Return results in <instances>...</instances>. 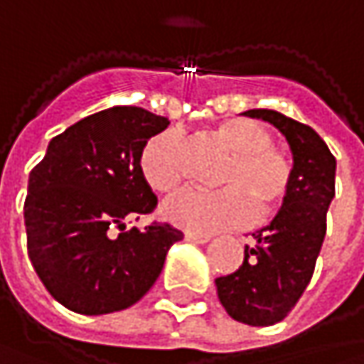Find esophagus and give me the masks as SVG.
<instances>
[{
  "label": "esophagus",
  "mask_w": 364,
  "mask_h": 364,
  "mask_svg": "<svg viewBox=\"0 0 364 364\" xmlns=\"http://www.w3.org/2000/svg\"><path fill=\"white\" fill-rule=\"evenodd\" d=\"M185 240H187V242H193V245H206V242L210 240V236H208V234H193V232H187V234H185Z\"/></svg>",
  "instance_id": "1"
}]
</instances>
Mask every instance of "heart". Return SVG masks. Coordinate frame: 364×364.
<instances>
[{
	"instance_id": "b5f03b06",
	"label": "heart",
	"mask_w": 364,
	"mask_h": 364,
	"mask_svg": "<svg viewBox=\"0 0 364 364\" xmlns=\"http://www.w3.org/2000/svg\"><path fill=\"white\" fill-rule=\"evenodd\" d=\"M213 139L232 154L217 179L223 189L181 187L162 202V217L189 232L238 228L251 219V203L265 215L282 202L291 185V166L272 147V134L261 124L232 117L215 126ZM139 168L151 189H173L183 177L181 132L168 128L151 136L141 151Z\"/></svg>"
}]
</instances>
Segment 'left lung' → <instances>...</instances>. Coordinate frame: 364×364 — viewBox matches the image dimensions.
I'll use <instances>...</instances> for the list:
<instances>
[{"label":"left lung","instance_id":"8db88e82","mask_svg":"<svg viewBox=\"0 0 364 364\" xmlns=\"http://www.w3.org/2000/svg\"><path fill=\"white\" fill-rule=\"evenodd\" d=\"M245 115L269 122L293 154L291 185L269 225L253 234L242 265L215 280L225 312L245 325L280 323L306 291L327 234V210L335 198V158L318 132L274 109Z\"/></svg>","mask_w":364,"mask_h":364}]
</instances>
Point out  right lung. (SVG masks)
Returning a JSON list of instances; mask_svg holds the SVG:
<instances>
[{
    "instance_id": "1",
    "label": "right lung",
    "mask_w": 364,
    "mask_h": 364,
    "mask_svg": "<svg viewBox=\"0 0 364 364\" xmlns=\"http://www.w3.org/2000/svg\"><path fill=\"white\" fill-rule=\"evenodd\" d=\"M168 124L143 107L115 105L54 136L31 171L27 251L48 293L67 310L99 316L130 308L183 238L168 223L126 230V219L158 204L139 158Z\"/></svg>"
}]
</instances>
